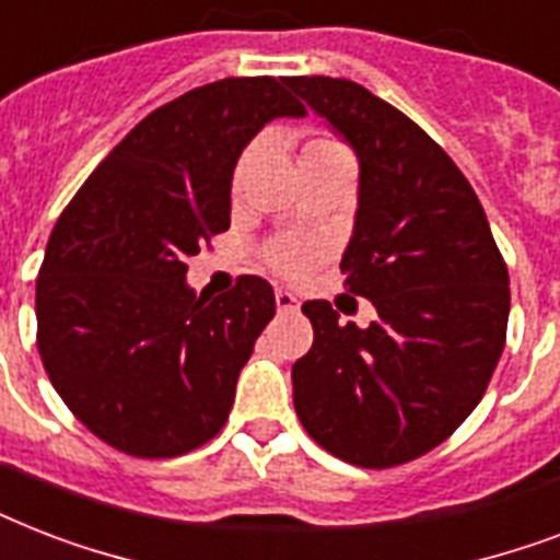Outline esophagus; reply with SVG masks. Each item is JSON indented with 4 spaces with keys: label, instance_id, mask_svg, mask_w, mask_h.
<instances>
[{
    "label": "esophagus",
    "instance_id": "1",
    "mask_svg": "<svg viewBox=\"0 0 560 560\" xmlns=\"http://www.w3.org/2000/svg\"><path fill=\"white\" fill-rule=\"evenodd\" d=\"M276 305H279V311H296L299 296L296 293H290V290L279 288L276 290Z\"/></svg>",
    "mask_w": 560,
    "mask_h": 560
}]
</instances>
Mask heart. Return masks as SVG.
<instances>
[{
    "instance_id": "b5f03b06",
    "label": "heart",
    "mask_w": 560,
    "mask_h": 560,
    "mask_svg": "<svg viewBox=\"0 0 560 560\" xmlns=\"http://www.w3.org/2000/svg\"><path fill=\"white\" fill-rule=\"evenodd\" d=\"M314 144H331V142H314ZM272 264L279 267L284 276H302V272L311 267V253L307 249H299V246H288V249H279V253L272 255Z\"/></svg>"
}]
</instances>
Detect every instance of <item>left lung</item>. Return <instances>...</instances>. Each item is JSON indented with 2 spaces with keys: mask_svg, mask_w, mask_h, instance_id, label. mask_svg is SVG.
<instances>
[{
  "mask_svg": "<svg viewBox=\"0 0 560 560\" xmlns=\"http://www.w3.org/2000/svg\"><path fill=\"white\" fill-rule=\"evenodd\" d=\"M358 156L346 288L377 311L340 325L302 311L314 346L293 363V407L314 442L360 468H392L442 444L482 398L505 346L509 270L477 194L400 109L354 81H284Z\"/></svg>",
  "mask_w": 560,
  "mask_h": 560,
  "instance_id": "left-lung-1",
  "label": "left lung"
}]
</instances>
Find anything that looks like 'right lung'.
Here are the masks:
<instances>
[{
	"label": "right lung",
	"instance_id": "1",
	"mask_svg": "<svg viewBox=\"0 0 560 560\" xmlns=\"http://www.w3.org/2000/svg\"><path fill=\"white\" fill-rule=\"evenodd\" d=\"M284 81L223 78L139 121L57 220L37 279L43 366L81 424L168 459L226 421L276 314L270 281L197 296L186 258L229 229L232 174L272 118H302Z\"/></svg>",
	"mask_w": 560,
	"mask_h": 560
}]
</instances>
